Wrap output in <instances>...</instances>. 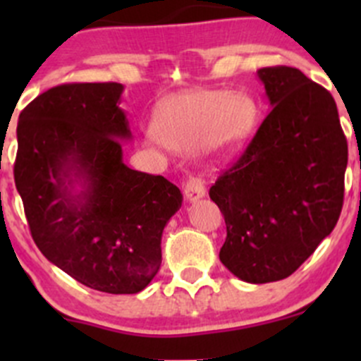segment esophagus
<instances>
[{
	"instance_id": "esophagus-1",
	"label": "esophagus",
	"mask_w": 361,
	"mask_h": 361,
	"mask_svg": "<svg viewBox=\"0 0 361 361\" xmlns=\"http://www.w3.org/2000/svg\"><path fill=\"white\" fill-rule=\"evenodd\" d=\"M183 190L185 197L190 202L199 201V199H202L204 195H206V188H204V183L199 178H188L183 185Z\"/></svg>"
}]
</instances>
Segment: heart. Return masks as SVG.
<instances>
[{
	"mask_svg": "<svg viewBox=\"0 0 361 361\" xmlns=\"http://www.w3.org/2000/svg\"><path fill=\"white\" fill-rule=\"evenodd\" d=\"M257 108L246 94L197 89L178 94L160 106L154 129L157 145L185 150L201 145L211 159H227L241 148L253 129Z\"/></svg>",
	"mask_w": 361,
	"mask_h": 361,
	"instance_id": "heart-1",
	"label": "heart"
}]
</instances>
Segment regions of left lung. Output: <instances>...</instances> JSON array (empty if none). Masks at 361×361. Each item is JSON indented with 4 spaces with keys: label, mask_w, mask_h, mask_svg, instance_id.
<instances>
[{
    "label": "left lung",
    "mask_w": 361,
    "mask_h": 361,
    "mask_svg": "<svg viewBox=\"0 0 361 361\" xmlns=\"http://www.w3.org/2000/svg\"><path fill=\"white\" fill-rule=\"evenodd\" d=\"M257 75L272 110L209 197L227 225L221 264L262 285L293 274L336 227L348 141L332 94L300 69Z\"/></svg>",
    "instance_id": "1"
}]
</instances>
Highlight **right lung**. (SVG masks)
Returning a JSON list of instances; mask_svg holds the SVG:
<instances>
[{"label":"right lung","instance_id":"obj_1","mask_svg":"<svg viewBox=\"0 0 361 361\" xmlns=\"http://www.w3.org/2000/svg\"><path fill=\"white\" fill-rule=\"evenodd\" d=\"M122 83H64L19 115L16 187L47 260L104 293H137L162 262V232L183 202L164 176L123 164L133 137Z\"/></svg>","mask_w":361,"mask_h":361}]
</instances>
